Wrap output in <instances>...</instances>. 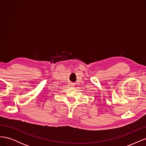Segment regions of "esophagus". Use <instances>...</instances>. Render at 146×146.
<instances>
[{
	"instance_id": "esophagus-1",
	"label": "esophagus",
	"mask_w": 146,
	"mask_h": 146,
	"mask_svg": "<svg viewBox=\"0 0 146 146\" xmlns=\"http://www.w3.org/2000/svg\"><path fill=\"white\" fill-rule=\"evenodd\" d=\"M73 86V84H70V86Z\"/></svg>"
}]
</instances>
